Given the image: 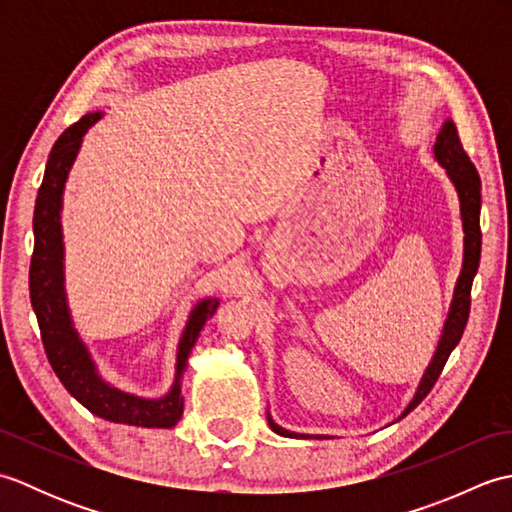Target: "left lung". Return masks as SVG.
<instances>
[{"mask_svg":"<svg viewBox=\"0 0 512 512\" xmlns=\"http://www.w3.org/2000/svg\"><path fill=\"white\" fill-rule=\"evenodd\" d=\"M433 151H436L438 162L444 169H447L449 178L455 184V189H458V195H460V211H462V226H464V264H462V273H460L458 284H455L449 319H447V323H444V332H442V339L438 343L436 356H433L431 365L427 367V372H424V378L420 380L416 396H413L409 407L405 409V413H402L400 418H405L409 411L416 409L420 402L427 398L433 385H436V380L440 378L444 365H447L451 352L455 350V345L460 343L464 328H466V321H469L471 286H473V277L477 273V268H480V255H482V231H480L482 180H480V173H477L469 154H466L462 147V140L458 136V127H455L451 121L444 123ZM268 424H270V429L279 433V436L310 438V436H303V433H292V431L281 429L270 416H268Z\"/></svg>","mask_w":512,"mask_h":512,"instance_id":"left-lung-1","label":"left lung"}]
</instances>
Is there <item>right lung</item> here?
Masks as SVG:
<instances>
[{"label":"right lung","instance_id":"obj_1","mask_svg":"<svg viewBox=\"0 0 512 512\" xmlns=\"http://www.w3.org/2000/svg\"><path fill=\"white\" fill-rule=\"evenodd\" d=\"M101 114H85L81 121L70 125L54 143L43 182L37 193L35 217H32V231H35V250L30 259V303L37 314L41 343L46 350L48 361L63 387L90 409L94 416L110 422L134 424V427H160L169 429L182 418L184 398L180 396V378L187 369V358L198 341L202 325L213 317L220 306L217 299L200 301L191 312L187 330L182 334L178 347V372L171 391L160 400H145L125 391H118L103 383L96 374L92 358L81 343L79 334L74 332L68 306L63 295V244H61V195L63 184L68 178L72 162L79 154L83 134L99 121Z\"/></svg>","mask_w":512,"mask_h":512}]
</instances>
